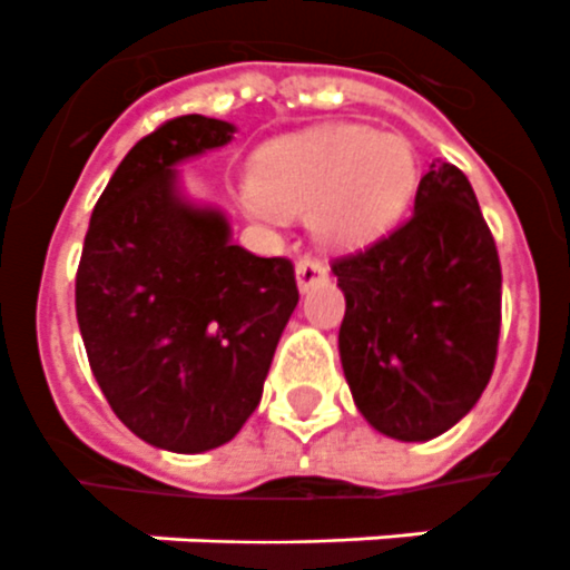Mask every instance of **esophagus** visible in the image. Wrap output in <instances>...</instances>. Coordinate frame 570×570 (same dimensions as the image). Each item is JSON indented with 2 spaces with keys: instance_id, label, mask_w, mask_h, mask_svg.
Instances as JSON below:
<instances>
[{
  "instance_id": "34e87169",
  "label": "esophagus",
  "mask_w": 570,
  "mask_h": 570,
  "mask_svg": "<svg viewBox=\"0 0 570 570\" xmlns=\"http://www.w3.org/2000/svg\"><path fill=\"white\" fill-rule=\"evenodd\" d=\"M295 281H298V289L307 293L313 286H320L328 281V268H325V263H320V259L304 257L298 259V266H295Z\"/></svg>"
}]
</instances>
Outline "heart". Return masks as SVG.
<instances>
[{
    "instance_id": "obj_1",
    "label": "heart",
    "mask_w": 570,
    "mask_h": 570,
    "mask_svg": "<svg viewBox=\"0 0 570 570\" xmlns=\"http://www.w3.org/2000/svg\"><path fill=\"white\" fill-rule=\"evenodd\" d=\"M414 180V150L402 136L322 124L259 150L245 204L263 218L313 209V230L328 245L352 248L402 213Z\"/></svg>"
}]
</instances>
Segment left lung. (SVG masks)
Masks as SVG:
<instances>
[{"label":"left lung","mask_w":570,"mask_h":570,"mask_svg":"<svg viewBox=\"0 0 570 570\" xmlns=\"http://www.w3.org/2000/svg\"><path fill=\"white\" fill-rule=\"evenodd\" d=\"M346 295L340 361L357 411L396 441H432L476 405L494 373L500 257L473 186L432 163L414 213L334 259Z\"/></svg>","instance_id":"obj_1"}]
</instances>
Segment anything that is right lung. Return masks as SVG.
Listing matches in <instances>:
<instances>
[{
	"label": "right lung",
	"mask_w": 570,
	"mask_h": 570,
	"mask_svg": "<svg viewBox=\"0 0 570 570\" xmlns=\"http://www.w3.org/2000/svg\"><path fill=\"white\" fill-rule=\"evenodd\" d=\"M236 127L183 115L138 141L94 206L76 272V320L111 411L150 446L233 441L263 396L298 304L286 257L230 242L215 206L180 191L177 165Z\"/></svg>",
	"instance_id": "add662e5"
}]
</instances>
